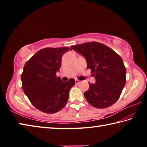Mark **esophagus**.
Masks as SVG:
<instances>
[{
	"instance_id": "esophagus-1",
	"label": "esophagus",
	"mask_w": 147,
	"mask_h": 147,
	"mask_svg": "<svg viewBox=\"0 0 147 147\" xmlns=\"http://www.w3.org/2000/svg\"><path fill=\"white\" fill-rule=\"evenodd\" d=\"M80 82V81L79 80H78V79H76V80H75V83H76V84H78Z\"/></svg>"
}]
</instances>
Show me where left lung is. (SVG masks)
<instances>
[{
	"mask_svg": "<svg viewBox=\"0 0 147 147\" xmlns=\"http://www.w3.org/2000/svg\"><path fill=\"white\" fill-rule=\"evenodd\" d=\"M82 55L96 79L89 82L84 94L88 102L96 108H106L115 103L126 84V70L121 56L112 49L98 42H88L71 46Z\"/></svg>",
	"mask_w": 147,
	"mask_h": 147,
	"instance_id": "obj_1",
	"label": "left lung"
}]
</instances>
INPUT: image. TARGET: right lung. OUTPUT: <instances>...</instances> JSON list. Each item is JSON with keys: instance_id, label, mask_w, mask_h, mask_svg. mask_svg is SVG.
Segmentation results:
<instances>
[{"instance_id": "obj_1", "label": "right lung", "mask_w": 147, "mask_h": 147, "mask_svg": "<svg viewBox=\"0 0 147 147\" xmlns=\"http://www.w3.org/2000/svg\"><path fill=\"white\" fill-rule=\"evenodd\" d=\"M71 48H45L32 56L24 65L22 88L32 105L46 113H54L66 105L69 91L75 84L70 78L63 82L56 76L61 58Z\"/></svg>"}]
</instances>
